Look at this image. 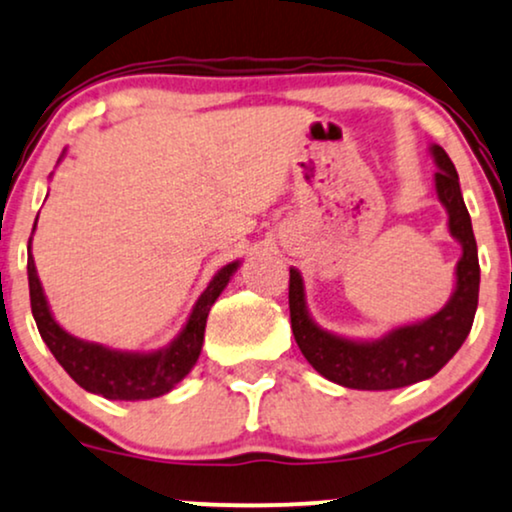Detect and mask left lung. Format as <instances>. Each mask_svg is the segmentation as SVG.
Listing matches in <instances>:
<instances>
[{
	"label": "left lung",
	"mask_w": 512,
	"mask_h": 512,
	"mask_svg": "<svg viewBox=\"0 0 512 512\" xmlns=\"http://www.w3.org/2000/svg\"><path fill=\"white\" fill-rule=\"evenodd\" d=\"M435 191L449 217V234L461 243L456 286L449 302L423 321L404 323L375 340H354L331 333L312 319L302 274L290 269V326L304 359L323 378L349 390H397L428 380L461 349L468 338L480 295V262L468 208L463 203L458 172L442 146L432 144Z\"/></svg>",
	"instance_id": "left-lung-1"
}]
</instances>
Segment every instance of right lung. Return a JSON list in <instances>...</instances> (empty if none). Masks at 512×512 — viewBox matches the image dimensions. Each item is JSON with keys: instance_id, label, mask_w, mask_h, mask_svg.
<instances>
[{"instance_id": "right-lung-1", "label": "right lung", "mask_w": 512, "mask_h": 512, "mask_svg": "<svg viewBox=\"0 0 512 512\" xmlns=\"http://www.w3.org/2000/svg\"><path fill=\"white\" fill-rule=\"evenodd\" d=\"M32 234H35V229H32ZM238 264H241L238 260L226 264V267H222L212 276L208 288L200 293L196 304H193L184 328H181L170 345L155 349V352H122V349H111L106 345H99V342L75 338V335H70L58 326V321L49 309L40 276H37L30 236L28 283L32 316H35L37 331H40L44 345L51 349L58 364L66 368V373L82 390L120 401L163 397V394L172 392L174 385L181 383L189 375L191 368L196 366L200 349H203L205 323H208L212 304L217 302L222 290L229 286Z\"/></svg>"}]
</instances>
